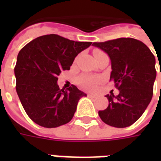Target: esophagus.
<instances>
[{"label":"esophagus","instance_id":"obj_1","mask_svg":"<svg viewBox=\"0 0 161 161\" xmlns=\"http://www.w3.org/2000/svg\"><path fill=\"white\" fill-rule=\"evenodd\" d=\"M88 97H91V98H96V97H97V95L91 94V93H90V94H88Z\"/></svg>","mask_w":161,"mask_h":161}]
</instances>
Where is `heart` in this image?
<instances>
[{"label":"heart","instance_id":"obj_1","mask_svg":"<svg viewBox=\"0 0 161 161\" xmlns=\"http://www.w3.org/2000/svg\"><path fill=\"white\" fill-rule=\"evenodd\" d=\"M100 53H102L101 51L96 50L94 52V55ZM99 81H100L99 77H95V76H90V75H83L78 79L81 87L84 90H88V91L94 90L95 87L97 86V84L99 83Z\"/></svg>","mask_w":161,"mask_h":161}]
</instances>
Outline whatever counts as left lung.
I'll list each match as a JSON object with an SVG mask.
<instances>
[{"instance_id":"left-lung-1","label":"left lung","mask_w":161,"mask_h":161,"mask_svg":"<svg viewBox=\"0 0 161 161\" xmlns=\"http://www.w3.org/2000/svg\"><path fill=\"white\" fill-rule=\"evenodd\" d=\"M92 46L108 55L112 69L110 80H114L119 90L117 96L111 92L105 96L108 106L98 115L112 127L131 126L152 100L156 78L155 58L144 43L132 38L95 42Z\"/></svg>"}]
</instances>
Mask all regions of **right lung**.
Returning a JSON list of instances; mask_svg holds the SVG:
<instances>
[{
  "label": "right lung",
  "instance_id": "right-lung-1",
  "mask_svg": "<svg viewBox=\"0 0 161 161\" xmlns=\"http://www.w3.org/2000/svg\"><path fill=\"white\" fill-rule=\"evenodd\" d=\"M91 45L57 34L38 37L19 51L14 75L16 91L25 111L44 128H57L72 119L86 94L75 85L60 90L58 76L70 70L78 53Z\"/></svg>",
  "mask_w": 161,
  "mask_h": 161
}]
</instances>
